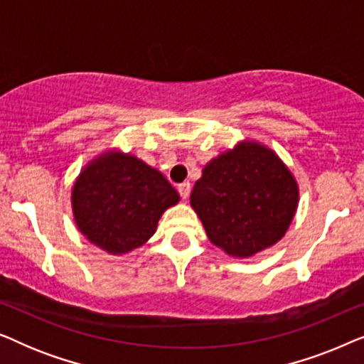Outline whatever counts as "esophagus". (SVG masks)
Segmentation results:
<instances>
[{
  "label": "esophagus",
  "mask_w": 364,
  "mask_h": 364,
  "mask_svg": "<svg viewBox=\"0 0 364 364\" xmlns=\"http://www.w3.org/2000/svg\"><path fill=\"white\" fill-rule=\"evenodd\" d=\"M177 191H178V193H181V197L183 198V200H187L188 196H191V183L188 182L181 183V186L177 187Z\"/></svg>",
  "instance_id": "esophagus-1"
}]
</instances>
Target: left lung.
<instances>
[{
	"mask_svg": "<svg viewBox=\"0 0 364 364\" xmlns=\"http://www.w3.org/2000/svg\"><path fill=\"white\" fill-rule=\"evenodd\" d=\"M191 205L213 245L245 258L285 235L295 217L298 186L275 152L242 142L203 167Z\"/></svg>",
	"mask_w": 364,
	"mask_h": 364,
	"instance_id": "1",
	"label": "left lung"
}]
</instances>
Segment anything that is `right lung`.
Here are the masks:
<instances>
[{"mask_svg": "<svg viewBox=\"0 0 364 364\" xmlns=\"http://www.w3.org/2000/svg\"><path fill=\"white\" fill-rule=\"evenodd\" d=\"M76 225L89 242L112 255L141 247L159 218L178 202L161 172L131 154H104L89 162L73 187Z\"/></svg>", "mask_w": 364, "mask_h": 364, "instance_id": "1", "label": "right lung"}]
</instances>
